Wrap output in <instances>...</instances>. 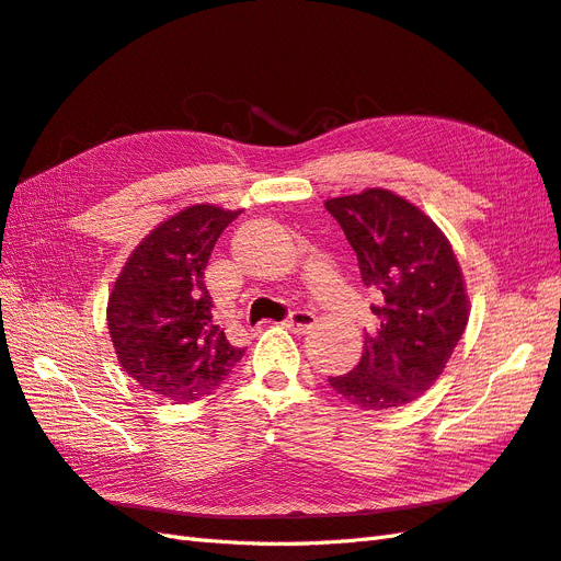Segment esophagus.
Segmentation results:
<instances>
[{
	"mask_svg": "<svg viewBox=\"0 0 561 561\" xmlns=\"http://www.w3.org/2000/svg\"><path fill=\"white\" fill-rule=\"evenodd\" d=\"M314 322L318 320H314V314L310 310H294L289 318L284 320V327H289L296 334H306L308 329L314 327Z\"/></svg>",
	"mask_w": 561,
	"mask_h": 561,
	"instance_id": "34e87169",
	"label": "esophagus"
}]
</instances>
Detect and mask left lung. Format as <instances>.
I'll use <instances>...</instances> for the list:
<instances>
[{"label": "left lung", "instance_id": "8db88e82", "mask_svg": "<svg viewBox=\"0 0 561 561\" xmlns=\"http://www.w3.org/2000/svg\"><path fill=\"white\" fill-rule=\"evenodd\" d=\"M324 206L357 255L379 318L360 363L329 386L363 410L408 405L431 389L465 334L462 270L440 229L391 192L367 190Z\"/></svg>", "mask_w": 561, "mask_h": 561}]
</instances>
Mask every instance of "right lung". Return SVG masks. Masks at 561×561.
<instances>
[{
  "instance_id": "obj_1",
  "label": "right lung",
  "mask_w": 561,
  "mask_h": 561,
  "mask_svg": "<svg viewBox=\"0 0 561 561\" xmlns=\"http://www.w3.org/2000/svg\"><path fill=\"white\" fill-rule=\"evenodd\" d=\"M239 213L192 206L144 239L108 298V332L123 369L172 403L210 396L247 348L213 320L204 284L215 241Z\"/></svg>"
}]
</instances>
